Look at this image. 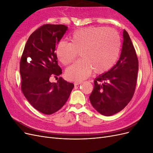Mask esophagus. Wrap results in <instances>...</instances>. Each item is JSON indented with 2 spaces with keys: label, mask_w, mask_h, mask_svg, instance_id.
<instances>
[{
  "label": "esophagus",
  "mask_w": 153,
  "mask_h": 153,
  "mask_svg": "<svg viewBox=\"0 0 153 153\" xmlns=\"http://www.w3.org/2000/svg\"><path fill=\"white\" fill-rule=\"evenodd\" d=\"M82 82H83L82 81H78V80H76V81H75V85H79V84H82Z\"/></svg>",
  "instance_id": "obj_1"
}]
</instances>
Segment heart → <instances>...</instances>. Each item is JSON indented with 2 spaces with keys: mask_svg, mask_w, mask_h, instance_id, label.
<instances>
[{
  "mask_svg": "<svg viewBox=\"0 0 153 153\" xmlns=\"http://www.w3.org/2000/svg\"><path fill=\"white\" fill-rule=\"evenodd\" d=\"M71 43L61 40L57 45L56 53L64 65L75 61L80 52L82 58L66 70L69 78L78 80L89 76L93 69L103 73L113 66L119 56L121 38L114 29L103 27H88L74 31Z\"/></svg>",
  "mask_w": 153,
  "mask_h": 153,
  "instance_id": "1",
  "label": "heart"
}]
</instances>
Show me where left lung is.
I'll return each mask as SVG.
<instances>
[{"mask_svg": "<svg viewBox=\"0 0 153 153\" xmlns=\"http://www.w3.org/2000/svg\"><path fill=\"white\" fill-rule=\"evenodd\" d=\"M138 61L135 48L126 30L123 31L121 53L117 64L97 77L89 96L99 113L110 116L122 110L132 99L135 91Z\"/></svg>", "mask_w": 153, "mask_h": 153, "instance_id": "8db88e82", "label": "left lung"}]
</instances>
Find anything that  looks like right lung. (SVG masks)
<instances>
[{
	"label": "right lung",
	"mask_w": 153,
	"mask_h": 153,
	"mask_svg": "<svg viewBox=\"0 0 153 153\" xmlns=\"http://www.w3.org/2000/svg\"><path fill=\"white\" fill-rule=\"evenodd\" d=\"M68 30L64 25L45 24L29 36L20 63L21 89L30 104L39 112L50 115L66 103L74 87L73 83L59 76L62 69L58 65L56 47Z\"/></svg>",
	"instance_id": "obj_1"
}]
</instances>
